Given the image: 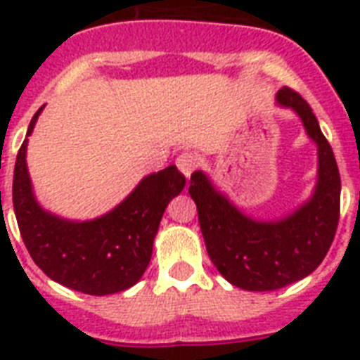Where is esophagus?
Segmentation results:
<instances>
[{"label":"esophagus","mask_w":360,"mask_h":360,"mask_svg":"<svg viewBox=\"0 0 360 360\" xmlns=\"http://www.w3.org/2000/svg\"><path fill=\"white\" fill-rule=\"evenodd\" d=\"M175 164H177V168H179L181 174L185 175L186 179H188V177L192 175V172L198 168V158L194 153L185 151V153H181L179 157H177Z\"/></svg>","instance_id":"1"}]
</instances>
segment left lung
I'll use <instances>...</instances> for the list:
<instances>
[{"label":"left lung","instance_id":"1","mask_svg":"<svg viewBox=\"0 0 360 360\" xmlns=\"http://www.w3.org/2000/svg\"><path fill=\"white\" fill-rule=\"evenodd\" d=\"M276 101L297 112L318 143V183L304 205L276 222H263L240 213L203 172H194L188 186L211 262L230 284L246 291L280 290L316 271L340 219V174L310 104L290 87L278 89Z\"/></svg>","mask_w":360,"mask_h":360}]
</instances>
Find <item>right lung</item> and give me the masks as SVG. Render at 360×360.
<instances>
[{
    "label": "right lung",
    "instance_id": "add662e5",
    "mask_svg": "<svg viewBox=\"0 0 360 360\" xmlns=\"http://www.w3.org/2000/svg\"><path fill=\"white\" fill-rule=\"evenodd\" d=\"M37 110L27 129L33 132ZM27 138L14 164L13 205L20 236L33 262L52 280L87 295L129 290L146 273L164 209L185 188L175 166L140 181L123 202L104 217L86 222L59 219L37 203L25 164Z\"/></svg>",
    "mask_w": 360,
    "mask_h": 360
}]
</instances>
